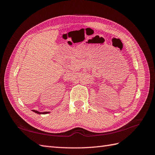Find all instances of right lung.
I'll list each match as a JSON object with an SVG mask.
<instances>
[{"label": "right lung", "mask_w": 155, "mask_h": 155, "mask_svg": "<svg viewBox=\"0 0 155 155\" xmlns=\"http://www.w3.org/2000/svg\"><path fill=\"white\" fill-rule=\"evenodd\" d=\"M33 112H35V113L37 114H48L50 112H39L37 110H32Z\"/></svg>", "instance_id": "right-lung-1"}]
</instances>
